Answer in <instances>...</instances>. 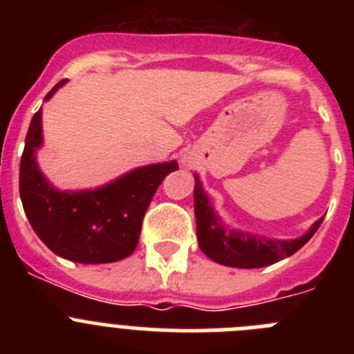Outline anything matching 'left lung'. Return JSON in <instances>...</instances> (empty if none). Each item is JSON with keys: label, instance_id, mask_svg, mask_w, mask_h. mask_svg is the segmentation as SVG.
<instances>
[{"label": "left lung", "instance_id": "obj_1", "mask_svg": "<svg viewBox=\"0 0 354 354\" xmlns=\"http://www.w3.org/2000/svg\"><path fill=\"white\" fill-rule=\"evenodd\" d=\"M195 216H196V237L200 250L218 264L230 268H264L282 259L290 257L306 245L310 237L317 232L323 220H317L314 227L292 241L266 239V237L252 236V234L230 230L220 221V216L209 204V198L202 189L198 177L195 175Z\"/></svg>", "mask_w": 354, "mask_h": 354}]
</instances>
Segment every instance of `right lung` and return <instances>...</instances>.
<instances>
[{"label":"right lung","mask_w":354,"mask_h":354,"mask_svg":"<svg viewBox=\"0 0 354 354\" xmlns=\"http://www.w3.org/2000/svg\"><path fill=\"white\" fill-rule=\"evenodd\" d=\"M65 83L60 81L46 101ZM42 111L31 118L19 168V195L30 225L51 252L81 264H104L136 250L142 221L162 179L179 170L175 161L136 168L93 192H58L35 161L42 143Z\"/></svg>","instance_id":"add662e5"}]
</instances>
